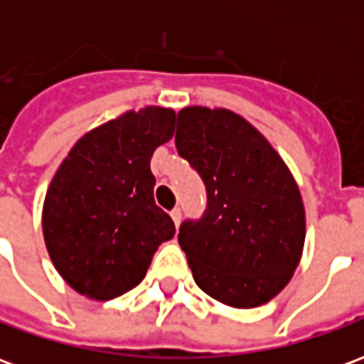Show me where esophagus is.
<instances>
[{
  "label": "esophagus",
  "mask_w": 364,
  "mask_h": 364,
  "mask_svg": "<svg viewBox=\"0 0 364 364\" xmlns=\"http://www.w3.org/2000/svg\"><path fill=\"white\" fill-rule=\"evenodd\" d=\"M171 218H173V222H175V226H179V222H181V208H179V206H175L173 210H171Z\"/></svg>",
  "instance_id": "34e87169"
}]
</instances>
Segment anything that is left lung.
<instances>
[{"mask_svg": "<svg viewBox=\"0 0 364 364\" xmlns=\"http://www.w3.org/2000/svg\"><path fill=\"white\" fill-rule=\"evenodd\" d=\"M175 146L206 187L203 218L179 228L193 279L232 308L265 304L289 284L304 250V205L290 169L228 109H181Z\"/></svg>", "mask_w": 364, "mask_h": 364, "instance_id": "left-lung-1", "label": "left lung"}]
</instances>
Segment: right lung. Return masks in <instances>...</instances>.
<instances>
[{"label":"right lung","instance_id":"right-lung-1","mask_svg":"<svg viewBox=\"0 0 364 364\" xmlns=\"http://www.w3.org/2000/svg\"><path fill=\"white\" fill-rule=\"evenodd\" d=\"M175 111H127L83 134L54 173L43 234L54 267L83 296L111 300L146 277L175 224L154 200L151 154L171 140Z\"/></svg>","mask_w":364,"mask_h":364}]
</instances>
